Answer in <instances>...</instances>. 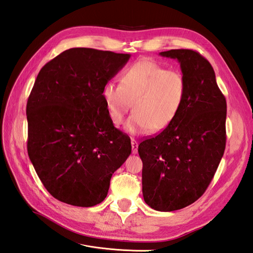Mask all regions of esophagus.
<instances>
[{
  "instance_id": "1",
  "label": "esophagus",
  "mask_w": 253,
  "mask_h": 253,
  "mask_svg": "<svg viewBox=\"0 0 253 253\" xmlns=\"http://www.w3.org/2000/svg\"><path fill=\"white\" fill-rule=\"evenodd\" d=\"M131 143H132V153L133 154H136V153L138 152V142H137L134 138H132Z\"/></svg>"
}]
</instances>
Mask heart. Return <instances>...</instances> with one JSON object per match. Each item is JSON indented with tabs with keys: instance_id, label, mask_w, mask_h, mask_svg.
<instances>
[{
	"instance_id": "b5f03b06",
	"label": "heart",
	"mask_w": 253,
	"mask_h": 253,
	"mask_svg": "<svg viewBox=\"0 0 253 253\" xmlns=\"http://www.w3.org/2000/svg\"><path fill=\"white\" fill-rule=\"evenodd\" d=\"M186 93V81L179 72L143 59L122 73L120 84L106 83L102 98L115 125L124 122L133 101L134 112L126 121V131L141 134L150 128L162 131L169 126L178 115Z\"/></svg>"
}]
</instances>
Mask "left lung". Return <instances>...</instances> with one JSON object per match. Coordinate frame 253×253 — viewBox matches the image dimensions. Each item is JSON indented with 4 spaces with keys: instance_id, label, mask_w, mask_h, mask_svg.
<instances>
[{
    "instance_id": "left-lung-1",
    "label": "left lung",
    "mask_w": 253,
    "mask_h": 253,
    "mask_svg": "<svg viewBox=\"0 0 253 253\" xmlns=\"http://www.w3.org/2000/svg\"><path fill=\"white\" fill-rule=\"evenodd\" d=\"M160 56L177 59L187 93L176 118L138 145L144 202L157 211L185 208L210 185L226 148V98L210 62L192 49Z\"/></svg>"
}]
</instances>
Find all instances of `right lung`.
Returning <instances> with one entry per match:
<instances>
[{
  "mask_svg": "<svg viewBox=\"0 0 253 253\" xmlns=\"http://www.w3.org/2000/svg\"><path fill=\"white\" fill-rule=\"evenodd\" d=\"M131 55L76 47L38 75L26 105L27 152L43 186L58 201L93 207L131 154V139L114 126L103 86Z\"/></svg>",
  "mask_w": 253,
  "mask_h": 253,
  "instance_id": "obj_1",
  "label": "right lung"
}]
</instances>
